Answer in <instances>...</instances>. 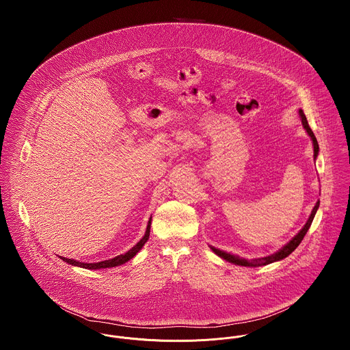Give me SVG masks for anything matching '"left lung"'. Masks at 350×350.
<instances>
[{"instance_id":"obj_1","label":"left lung","mask_w":350,"mask_h":350,"mask_svg":"<svg viewBox=\"0 0 350 350\" xmlns=\"http://www.w3.org/2000/svg\"><path fill=\"white\" fill-rule=\"evenodd\" d=\"M299 116L300 118H301V124H303V127L306 129V131L310 135V137H311V140H312V144H314V159L317 160V154H319V144H317V137H315V135L312 133V130L310 129L308 122H307V118L304 116V113H303L301 109L299 110ZM319 204H320V202L317 200L315 207H314L312 211H311V215H310L308 220H307V223L304 224V227L300 230L299 232L297 233L283 248H281L278 252H275V253H273V254H270V256L261 257V258L245 260V258H241V257L234 256V254H231V253H227V252L217 250V248H214V247H210V248H211V250H213L215 254H217L219 257H221L223 260H226V261H228V262H231V264H234V265H239V267H262V265H267V264H271V262L283 260V258H286L288 254H291L294 250H297V247L301 243L303 237L306 236L308 228L311 227V223H312V220H314V217H315L317 208H319Z\"/></svg>"}]
</instances>
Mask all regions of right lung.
<instances>
[{
  "mask_svg": "<svg viewBox=\"0 0 350 350\" xmlns=\"http://www.w3.org/2000/svg\"><path fill=\"white\" fill-rule=\"evenodd\" d=\"M150 220H152V217H150V220H148L147 230H146L144 236L142 237V240H140L136 245H133V248L129 250V252H126L124 254H119V256L114 257V258L105 260V261H100V262H92V264H88V262H80V261H76V260H72V258H66V257H62V256H60V258H62L63 261H66V262L69 264V265L83 267V269H90V270L105 269V267H118V265H122V264H126L127 261H130V260L133 258V256H135L139 250H142V248L144 247V244H146V243H147V240L150 239Z\"/></svg>",
  "mask_w": 350,
  "mask_h": 350,
  "instance_id": "obj_1",
  "label": "right lung"
}]
</instances>
